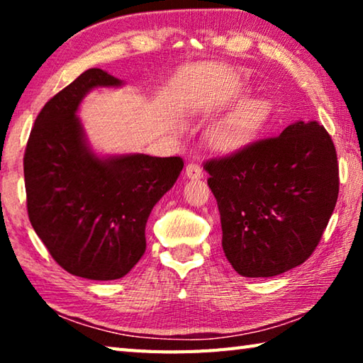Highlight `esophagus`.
Returning <instances> with one entry per match:
<instances>
[{"instance_id":"obj_1","label":"esophagus","mask_w":363,"mask_h":363,"mask_svg":"<svg viewBox=\"0 0 363 363\" xmlns=\"http://www.w3.org/2000/svg\"><path fill=\"white\" fill-rule=\"evenodd\" d=\"M186 176L189 179H200V177H203V169H201L200 164L189 163L186 167Z\"/></svg>"}]
</instances>
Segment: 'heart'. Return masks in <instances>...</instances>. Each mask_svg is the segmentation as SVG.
<instances>
[{
    "instance_id": "obj_1",
    "label": "heart",
    "mask_w": 363,
    "mask_h": 363,
    "mask_svg": "<svg viewBox=\"0 0 363 363\" xmlns=\"http://www.w3.org/2000/svg\"><path fill=\"white\" fill-rule=\"evenodd\" d=\"M266 116L267 107L262 102H250L235 110L213 131L214 147L224 152L242 149L259 133Z\"/></svg>"
}]
</instances>
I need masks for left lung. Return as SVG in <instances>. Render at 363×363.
I'll list each match as a JSON object with an SVG mask.
<instances>
[{
	"instance_id": "8db88e82",
	"label": "left lung",
	"mask_w": 363,
	"mask_h": 363,
	"mask_svg": "<svg viewBox=\"0 0 363 363\" xmlns=\"http://www.w3.org/2000/svg\"><path fill=\"white\" fill-rule=\"evenodd\" d=\"M203 168L238 274L274 277L314 253L340 192L336 149L322 125L296 121Z\"/></svg>"
}]
</instances>
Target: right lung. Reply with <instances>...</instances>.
I'll list each match as a JSON object with an SVG mask.
<instances>
[{"label":"right lung","instance_id":"right-lung-1","mask_svg":"<svg viewBox=\"0 0 363 363\" xmlns=\"http://www.w3.org/2000/svg\"><path fill=\"white\" fill-rule=\"evenodd\" d=\"M123 82L101 69L82 73L46 102L30 133L23 176L36 235L60 267L89 280L121 279L145 251V224L174 186L181 157H99L77 116L94 88Z\"/></svg>","mask_w":363,"mask_h":363}]
</instances>
